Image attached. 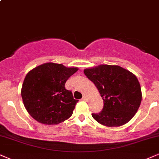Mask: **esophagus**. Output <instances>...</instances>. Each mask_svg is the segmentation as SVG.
<instances>
[{
	"instance_id": "34e87169",
	"label": "esophagus",
	"mask_w": 159,
	"mask_h": 159,
	"mask_svg": "<svg viewBox=\"0 0 159 159\" xmlns=\"http://www.w3.org/2000/svg\"><path fill=\"white\" fill-rule=\"evenodd\" d=\"M82 100H83V101H87V96H86V95H83V97H82Z\"/></svg>"
}]
</instances>
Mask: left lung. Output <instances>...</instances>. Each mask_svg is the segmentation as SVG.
Returning a JSON list of instances; mask_svg holds the SVG:
<instances>
[{
	"instance_id": "8db88e82",
	"label": "left lung",
	"mask_w": 159,
	"mask_h": 159,
	"mask_svg": "<svg viewBox=\"0 0 159 159\" xmlns=\"http://www.w3.org/2000/svg\"><path fill=\"white\" fill-rule=\"evenodd\" d=\"M104 101L99 113H93L96 121L106 127H119L129 122L140 107L142 94L134 74L117 65L101 64L84 70Z\"/></svg>"
}]
</instances>
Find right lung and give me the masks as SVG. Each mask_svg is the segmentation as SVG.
<instances>
[{"instance_id": "add662e5", "label": "right lung", "mask_w": 159, "mask_h": 159, "mask_svg": "<svg viewBox=\"0 0 159 159\" xmlns=\"http://www.w3.org/2000/svg\"><path fill=\"white\" fill-rule=\"evenodd\" d=\"M78 70L61 64L45 63L26 74L21 88L24 105L29 114L39 123L52 125L68 119L78 100L65 83Z\"/></svg>"}]
</instances>
